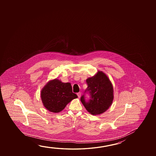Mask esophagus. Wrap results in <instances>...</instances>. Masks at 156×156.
I'll return each instance as SVG.
<instances>
[{
    "label": "esophagus",
    "instance_id": "esophagus-1",
    "mask_svg": "<svg viewBox=\"0 0 156 156\" xmlns=\"http://www.w3.org/2000/svg\"><path fill=\"white\" fill-rule=\"evenodd\" d=\"M77 94L78 98H80L81 96V92H78V93H77Z\"/></svg>",
    "mask_w": 156,
    "mask_h": 156
}]
</instances>
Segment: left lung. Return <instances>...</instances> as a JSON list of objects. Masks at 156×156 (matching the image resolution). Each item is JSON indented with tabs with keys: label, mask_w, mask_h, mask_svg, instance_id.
<instances>
[{
	"label": "left lung",
	"mask_w": 156,
	"mask_h": 156,
	"mask_svg": "<svg viewBox=\"0 0 156 156\" xmlns=\"http://www.w3.org/2000/svg\"><path fill=\"white\" fill-rule=\"evenodd\" d=\"M90 99L87 101L84 95L80 101L88 112L92 115H100L105 112L112 105L114 100V90L112 83L106 74L102 71L97 72L93 77L86 80Z\"/></svg>",
	"instance_id": "8db88e82"
}]
</instances>
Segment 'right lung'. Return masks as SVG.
Here are the masks:
<instances>
[{"label":"right lung","mask_w":156,"mask_h":156,"mask_svg":"<svg viewBox=\"0 0 156 156\" xmlns=\"http://www.w3.org/2000/svg\"><path fill=\"white\" fill-rule=\"evenodd\" d=\"M42 102L47 110L52 112H60L72 100L78 98L72 92L70 83H63L59 79L49 80L41 91Z\"/></svg>","instance_id":"obj_1"}]
</instances>
